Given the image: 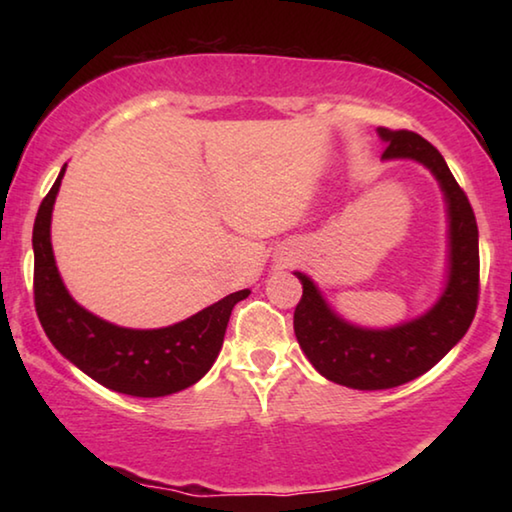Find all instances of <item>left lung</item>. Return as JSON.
<instances>
[{
  "label": "left lung",
  "instance_id": "left-lung-1",
  "mask_svg": "<svg viewBox=\"0 0 512 512\" xmlns=\"http://www.w3.org/2000/svg\"><path fill=\"white\" fill-rule=\"evenodd\" d=\"M377 135L386 142L381 160H413L438 180L447 205V280L424 314L377 329L345 320L307 273H293L302 284L293 314L302 352L325 379L357 391L395 388L431 370L463 339L479 302V228L445 158L418 133L377 128Z\"/></svg>",
  "mask_w": 512,
  "mask_h": 512
}]
</instances>
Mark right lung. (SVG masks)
Segmentation results:
<instances>
[{"mask_svg":"<svg viewBox=\"0 0 512 512\" xmlns=\"http://www.w3.org/2000/svg\"><path fill=\"white\" fill-rule=\"evenodd\" d=\"M65 169L67 164L33 223V296L49 341L69 363L110 391L164 397L194 386L219 357L232 307L248 298L250 289L230 293L198 314L158 329L119 327L94 316L69 296L51 248V212Z\"/></svg>","mask_w":512,"mask_h":512,"instance_id":"add662e5","label":"right lung"}]
</instances>
